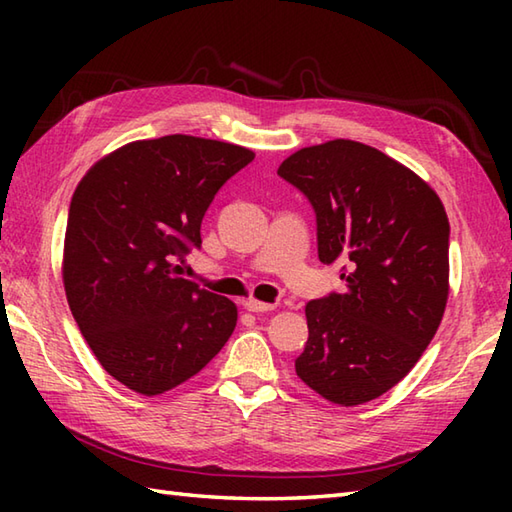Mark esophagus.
<instances>
[{
	"label": "esophagus",
	"instance_id": "34e87169",
	"mask_svg": "<svg viewBox=\"0 0 512 512\" xmlns=\"http://www.w3.org/2000/svg\"><path fill=\"white\" fill-rule=\"evenodd\" d=\"M244 306H246L248 312H255V314L275 310V303H266V301H259V299H248V301L244 303Z\"/></svg>",
	"mask_w": 512,
	"mask_h": 512
}]
</instances>
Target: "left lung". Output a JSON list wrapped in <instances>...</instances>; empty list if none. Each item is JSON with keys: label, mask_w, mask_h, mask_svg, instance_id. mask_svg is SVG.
Here are the masks:
<instances>
[{"label": "left lung", "mask_w": 512, "mask_h": 512, "mask_svg": "<svg viewBox=\"0 0 512 512\" xmlns=\"http://www.w3.org/2000/svg\"><path fill=\"white\" fill-rule=\"evenodd\" d=\"M277 173L317 213L319 259L345 262V292L306 306L297 376L325 400L383 396L427 350L449 299V217L427 182L356 140L303 147Z\"/></svg>", "instance_id": "left-lung-1"}]
</instances>
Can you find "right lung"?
Wrapping results in <instances>:
<instances>
[{"label":"right lung","mask_w":512,"mask_h":512,"mask_svg":"<svg viewBox=\"0 0 512 512\" xmlns=\"http://www.w3.org/2000/svg\"><path fill=\"white\" fill-rule=\"evenodd\" d=\"M253 158L198 136L134 140L94 162L72 195L65 297L105 372L136 394L182 385L235 330V303L180 275L215 193Z\"/></svg>","instance_id":"add662e5"}]
</instances>
